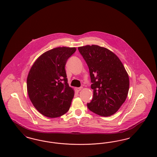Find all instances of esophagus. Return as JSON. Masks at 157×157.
<instances>
[{"label": "esophagus", "instance_id": "esophagus-1", "mask_svg": "<svg viewBox=\"0 0 157 157\" xmlns=\"http://www.w3.org/2000/svg\"><path fill=\"white\" fill-rule=\"evenodd\" d=\"M82 87H79V88H76V90L77 91V92H79L80 90H82Z\"/></svg>", "mask_w": 157, "mask_h": 157}]
</instances>
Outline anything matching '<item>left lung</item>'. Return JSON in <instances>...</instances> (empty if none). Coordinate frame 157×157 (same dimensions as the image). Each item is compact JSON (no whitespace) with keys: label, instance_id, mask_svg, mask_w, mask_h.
Instances as JSON below:
<instances>
[{"label":"left lung","instance_id":"left-lung-1","mask_svg":"<svg viewBox=\"0 0 157 157\" xmlns=\"http://www.w3.org/2000/svg\"><path fill=\"white\" fill-rule=\"evenodd\" d=\"M90 70L94 96L87 106L100 116L109 117L118 111L127 99L129 76L114 53L98 45L78 47Z\"/></svg>","mask_w":157,"mask_h":157}]
</instances>
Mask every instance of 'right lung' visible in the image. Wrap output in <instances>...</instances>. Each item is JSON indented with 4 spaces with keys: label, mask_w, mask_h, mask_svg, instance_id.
Listing matches in <instances>:
<instances>
[{
    "label": "right lung",
    "mask_w": 157,
    "mask_h": 157,
    "mask_svg": "<svg viewBox=\"0 0 157 157\" xmlns=\"http://www.w3.org/2000/svg\"><path fill=\"white\" fill-rule=\"evenodd\" d=\"M76 48L58 47L42 54L30 68L27 91L39 112L49 118L59 117L68 111L74 90L67 83L65 67Z\"/></svg>",
    "instance_id": "add662e5"
}]
</instances>
